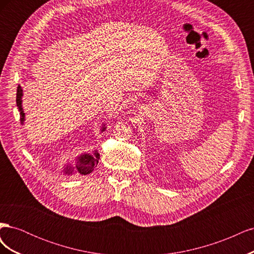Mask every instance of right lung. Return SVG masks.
Wrapping results in <instances>:
<instances>
[{
	"label": "right lung",
	"instance_id": "1",
	"mask_svg": "<svg viewBox=\"0 0 254 254\" xmlns=\"http://www.w3.org/2000/svg\"><path fill=\"white\" fill-rule=\"evenodd\" d=\"M22 88L21 86H18L17 89V106H18V109L20 111V117H21V123L23 124V121H24V112H23L22 109ZM105 130V127L103 128V131ZM98 159H99V155L98 152L95 151L94 155H82L80 157L77 158V162H76L75 168L76 171H77L79 174L81 175H88L90 173L93 172L94 167L97 165L98 163ZM74 171V167L71 166H67L65 168V174H72V172Z\"/></svg>",
	"mask_w": 254,
	"mask_h": 254
}]
</instances>
